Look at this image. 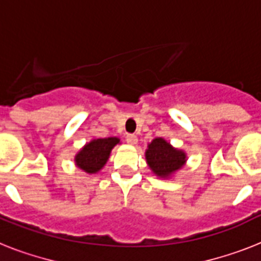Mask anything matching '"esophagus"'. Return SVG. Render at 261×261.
Here are the masks:
<instances>
[{
    "instance_id": "obj_1",
    "label": "esophagus",
    "mask_w": 261,
    "mask_h": 261,
    "mask_svg": "<svg viewBox=\"0 0 261 261\" xmlns=\"http://www.w3.org/2000/svg\"><path fill=\"white\" fill-rule=\"evenodd\" d=\"M126 141H127V143H130V145H137L138 137L135 134H127L126 135Z\"/></svg>"
}]
</instances>
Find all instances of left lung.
<instances>
[{
  "instance_id": "left-lung-1",
  "label": "left lung",
  "mask_w": 261,
  "mask_h": 261,
  "mask_svg": "<svg viewBox=\"0 0 261 261\" xmlns=\"http://www.w3.org/2000/svg\"><path fill=\"white\" fill-rule=\"evenodd\" d=\"M185 152L173 149L162 138H155L146 150V160L156 175L169 177L185 164Z\"/></svg>"
}]
</instances>
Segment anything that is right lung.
Instances as JSON below:
<instances>
[{"label":"right lung","mask_w":261,"mask_h":261,"mask_svg":"<svg viewBox=\"0 0 261 261\" xmlns=\"http://www.w3.org/2000/svg\"><path fill=\"white\" fill-rule=\"evenodd\" d=\"M116 143H119L118 138H103V139H94L87 143L82 151L76 155V165L87 171V173H96L105 166L110 156V151Z\"/></svg>","instance_id":"1"}]
</instances>
